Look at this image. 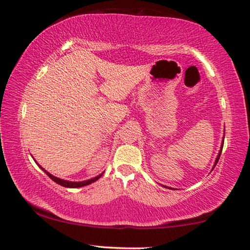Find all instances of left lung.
<instances>
[{
	"instance_id": "1",
	"label": "left lung",
	"mask_w": 250,
	"mask_h": 250,
	"mask_svg": "<svg viewBox=\"0 0 250 250\" xmlns=\"http://www.w3.org/2000/svg\"><path fill=\"white\" fill-rule=\"evenodd\" d=\"M224 139H225V136H224ZM224 139H223V144H221V146H220V150H219V152H218V156H217V158H216V160H215V164H213V167H212V169L216 167V165H217V162H218V160H219V158H220V154H221V151H223V146H224ZM165 188H168V189H173V188H170V187H167V186H164Z\"/></svg>"
}]
</instances>
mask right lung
I'll use <instances>...</instances> for the list:
<instances>
[{
    "label": "right lung",
    "instance_id": "obj_1",
    "mask_svg": "<svg viewBox=\"0 0 250 250\" xmlns=\"http://www.w3.org/2000/svg\"><path fill=\"white\" fill-rule=\"evenodd\" d=\"M35 162H37V160H34ZM37 165L39 166L40 168H41L43 171H44L47 176H49L51 179H52L54 182H57L58 185H60V186H63V187H66V188H80V187H83V186H88V185H90V184H92V182H94V181H97L99 178H101V176L104 175V172L102 173H100V175L99 176H97V177H94V178H91V179H89V180H83V181H69V180H63V179H61V178H58V177H55V176H53V175H51L50 172H47L46 170L44 169V168H42L41 166H40L38 162H37Z\"/></svg>",
    "mask_w": 250,
    "mask_h": 250
}]
</instances>
